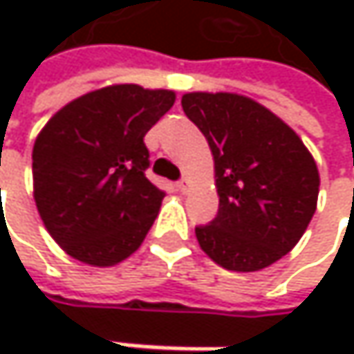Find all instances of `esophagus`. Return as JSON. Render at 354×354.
Listing matches in <instances>:
<instances>
[{"label": "esophagus", "instance_id": "1", "mask_svg": "<svg viewBox=\"0 0 354 354\" xmlns=\"http://www.w3.org/2000/svg\"><path fill=\"white\" fill-rule=\"evenodd\" d=\"M190 186H192V182H190L188 178H182V180L178 182V190H180V192H188Z\"/></svg>", "mask_w": 354, "mask_h": 354}]
</instances>
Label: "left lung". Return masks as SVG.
<instances>
[{"label":"left lung","mask_w":354,"mask_h":354,"mask_svg":"<svg viewBox=\"0 0 354 354\" xmlns=\"http://www.w3.org/2000/svg\"><path fill=\"white\" fill-rule=\"evenodd\" d=\"M182 108L209 143L219 194L217 217L194 230L198 246L236 272L274 264L316 213L314 156L283 118L242 94L188 92Z\"/></svg>","instance_id":"obj_1"}]
</instances>
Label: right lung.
Listing matches in <instances>:
<instances>
[{
  "mask_svg": "<svg viewBox=\"0 0 354 354\" xmlns=\"http://www.w3.org/2000/svg\"><path fill=\"white\" fill-rule=\"evenodd\" d=\"M176 92L112 84L57 110L32 147V194L50 238L71 258L106 268L143 244L164 190L145 178V133Z\"/></svg>",
  "mask_w": 354,
  "mask_h": 354,
  "instance_id": "obj_1",
  "label": "right lung"
}]
</instances>
